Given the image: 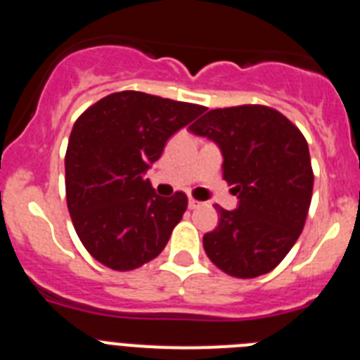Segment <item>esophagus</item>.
I'll use <instances>...</instances> for the list:
<instances>
[{
	"instance_id": "34e87169",
	"label": "esophagus",
	"mask_w": 360,
	"mask_h": 360,
	"mask_svg": "<svg viewBox=\"0 0 360 360\" xmlns=\"http://www.w3.org/2000/svg\"><path fill=\"white\" fill-rule=\"evenodd\" d=\"M200 205H202V203H200L198 200L191 198V196H189V209H196V207H200Z\"/></svg>"
}]
</instances>
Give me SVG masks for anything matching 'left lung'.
Masks as SVG:
<instances>
[{
	"label": "left lung",
	"mask_w": 360,
	"mask_h": 360,
	"mask_svg": "<svg viewBox=\"0 0 360 360\" xmlns=\"http://www.w3.org/2000/svg\"><path fill=\"white\" fill-rule=\"evenodd\" d=\"M224 155V180L240 203L216 205L219 224L203 236L209 259L232 278L274 270L307 221L314 189L307 139L287 117L262 104L218 108L191 126Z\"/></svg>",
	"instance_id": "1"
}]
</instances>
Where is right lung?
<instances>
[{
  "mask_svg": "<svg viewBox=\"0 0 360 360\" xmlns=\"http://www.w3.org/2000/svg\"><path fill=\"white\" fill-rule=\"evenodd\" d=\"M205 108L117 91L75 120L65 157L66 203L84 249L108 269L133 270L164 250L187 196H158L142 174L171 135Z\"/></svg>",
  "mask_w": 360,
  "mask_h": 360,
  "instance_id": "obj_1",
  "label": "right lung"
}]
</instances>
